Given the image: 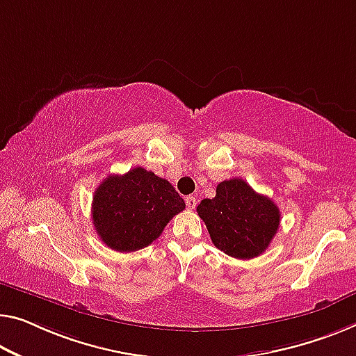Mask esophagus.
I'll use <instances>...</instances> for the list:
<instances>
[{
    "label": "esophagus",
    "mask_w": 356,
    "mask_h": 356,
    "mask_svg": "<svg viewBox=\"0 0 356 356\" xmlns=\"http://www.w3.org/2000/svg\"><path fill=\"white\" fill-rule=\"evenodd\" d=\"M184 200H186V207H188L189 210H194V209H195V205H197V199H195L194 195H188V197H186Z\"/></svg>",
    "instance_id": "esophagus-1"
}]
</instances>
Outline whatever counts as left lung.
Here are the masks:
<instances>
[{"label":"left lung","instance_id":"left-lung-1","mask_svg":"<svg viewBox=\"0 0 356 356\" xmlns=\"http://www.w3.org/2000/svg\"><path fill=\"white\" fill-rule=\"evenodd\" d=\"M211 242L237 259H251L269 247L280 226V210L242 178L216 186V195L197 207Z\"/></svg>","mask_w":356,"mask_h":356}]
</instances>
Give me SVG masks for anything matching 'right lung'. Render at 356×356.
Masks as SVG:
<instances>
[{"label": "right lung", "instance_id": "obj_1", "mask_svg": "<svg viewBox=\"0 0 356 356\" xmlns=\"http://www.w3.org/2000/svg\"><path fill=\"white\" fill-rule=\"evenodd\" d=\"M184 207L167 179L135 167L103 179L92 202V221L106 247L130 253L154 242Z\"/></svg>", "mask_w": 356, "mask_h": 356}]
</instances>
